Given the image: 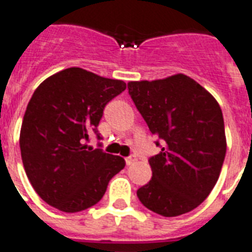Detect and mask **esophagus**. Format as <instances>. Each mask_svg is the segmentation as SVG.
<instances>
[{"label": "esophagus", "instance_id": "34e87169", "mask_svg": "<svg viewBox=\"0 0 252 252\" xmlns=\"http://www.w3.org/2000/svg\"><path fill=\"white\" fill-rule=\"evenodd\" d=\"M136 160H137L136 155H129V157H128V158H126V165L133 164V163H134V161H136Z\"/></svg>", "mask_w": 252, "mask_h": 252}]
</instances>
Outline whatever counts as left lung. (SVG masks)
I'll return each instance as SVG.
<instances>
[{
    "label": "left lung",
    "mask_w": 252,
    "mask_h": 252,
    "mask_svg": "<svg viewBox=\"0 0 252 252\" xmlns=\"http://www.w3.org/2000/svg\"><path fill=\"white\" fill-rule=\"evenodd\" d=\"M128 93L160 153L149 158L153 177L137 190L150 211L165 218L198 207L218 183L225 159L221 108L186 75L130 81Z\"/></svg>",
    "instance_id": "obj_1"
}]
</instances>
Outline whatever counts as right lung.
Returning a JSON list of instances; mask_svg holds the SVG:
<instances>
[{"instance_id": "1", "label": "right lung", "mask_w": 252, "mask_h": 252, "mask_svg": "<svg viewBox=\"0 0 252 252\" xmlns=\"http://www.w3.org/2000/svg\"><path fill=\"white\" fill-rule=\"evenodd\" d=\"M126 91L122 80L106 79L71 67L42 81L34 91L20 129L27 177L46 203L63 212H80L102 199L108 181L126 161L88 147L97 136L103 110Z\"/></svg>"}]
</instances>
